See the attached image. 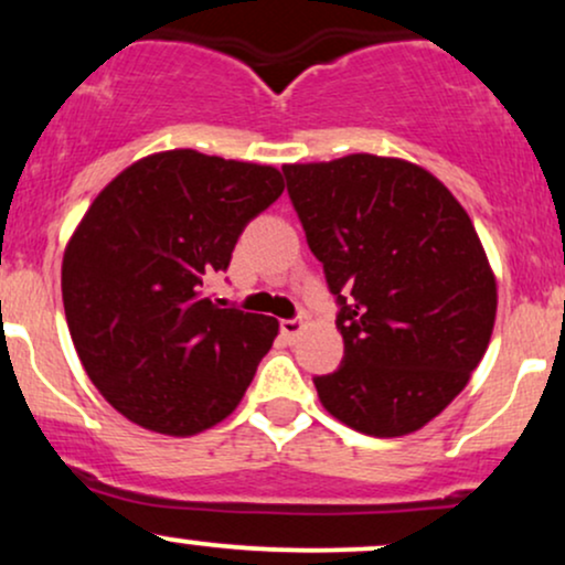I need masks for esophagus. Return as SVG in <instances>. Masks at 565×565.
Returning <instances> with one entry per match:
<instances>
[{"label":"esophagus","instance_id":"34e87169","mask_svg":"<svg viewBox=\"0 0 565 565\" xmlns=\"http://www.w3.org/2000/svg\"><path fill=\"white\" fill-rule=\"evenodd\" d=\"M278 327H281V334L287 337V340H295V337L305 329V321L302 316H295V319H281L278 321Z\"/></svg>","mask_w":565,"mask_h":565}]
</instances>
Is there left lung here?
I'll return each instance as SVG.
<instances>
[{"mask_svg": "<svg viewBox=\"0 0 565 565\" xmlns=\"http://www.w3.org/2000/svg\"><path fill=\"white\" fill-rule=\"evenodd\" d=\"M337 302L345 355L313 377L323 408L366 436L419 430L481 364L497 281L468 212L423 167L372 153L284 167Z\"/></svg>", "mask_w": 565, "mask_h": 565, "instance_id": "8db88e82", "label": "left lung"}]
</instances>
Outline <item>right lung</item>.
Masks as SVG:
<instances>
[{
	"label": "right lung",
	"mask_w": 565,
	"mask_h": 565,
	"mask_svg": "<svg viewBox=\"0 0 565 565\" xmlns=\"http://www.w3.org/2000/svg\"><path fill=\"white\" fill-rule=\"evenodd\" d=\"M281 191L274 167L185 148L135 161L97 193L63 255V308L116 412L193 436L236 408L278 321L223 308L206 284Z\"/></svg>",
	"instance_id": "right-lung-1"
}]
</instances>
